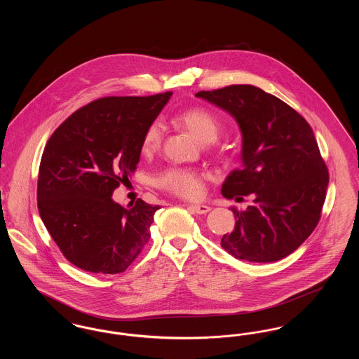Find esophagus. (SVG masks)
<instances>
[{
  "label": "esophagus",
  "instance_id": "34e87169",
  "mask_svg": "<svg viewBox=\"0 0 359 359\" xmlns=\"http://www.w3.org/2000/svg\"><path fill=\"white\" fill-rule=\"evenodd\" d=\"M189 208H191L194 212H196V214H201V215L207 214V212L211 210V207H208V205H189Z\"/></svg>",
  "mask_w": 359,
  "mask_h": 359
}]
</instances>
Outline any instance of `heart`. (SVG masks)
I'll use <instances>...</instances> for the list:
<instances>
[{"instance_id": "heart-1", "label": "heart", "mask_w": 359, "mask_h": 359, "mask_svg": "<svg viewBox=\"0 0 359 359\" xmlns=\"http://www.w3.org/2000/svg\"><path fill=\"white\" fill-rule=\"evenodd\" d=\"M177 122L201 142H212L221 132L219 117L202 106L186 109L177 116ZM163 126L160 121H154L145 129L142 136V151L152 152L161 144ZM207 173L189 168L173 167L161 172L157 177V186L186 199H198L203 195Z\"/></svg>"}]
</instances>
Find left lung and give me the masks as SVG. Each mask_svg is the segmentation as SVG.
<instances>
[{"mask_svg": "<svg viewBox=\"0 0 359 359\" xmlns=\"http://www.w3.org/2000/svg\"><path fill=\"white\" fill-rule=\"evenodd\" d=\"M238 122L242 167L231 172L222 195L239 202L252 195L245 211L233 208V233L223 249L238 259L273 262L294 252L322 217L328 170L312 128L277 97L252 85L199 91Z\"/></svg>", "mask_w": 359, "mask_h": 359, "instance_id": "8db88e82", "label": "left lung"}]
</instances>
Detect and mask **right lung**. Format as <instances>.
<instances>
[{
  "label": "right lung",
  "instance_id": "add662e5",
  "mask_svg": "<svg viewBox=\"0 0 359 359\" xmlns=\"http://www.w3.org/2000/svg\"><path fill=\"white\" fill-rule=\"evenodd\" d=\"M171 95L100 98L74 111L50 137L39 168L37 207L75 266L121 273L151 238L160 207L137 199L126 208L111 195L136 171L145 129Z\"/></svg>",
  "mask_w": 359,
  "mask_h": 359
}]
</instances>
